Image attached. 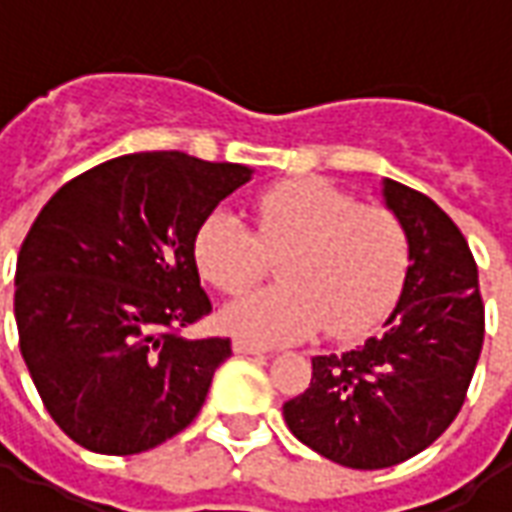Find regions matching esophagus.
I'll use <instances>...</instances> for the list:
<instances>
[{
	"label": "esophagus",
	"instance_id": "obj_1",
	"mask_svg": "<svg viewBox=\"0 0 512 512\" xmlns=\"http://www.w3.org/2000/svg\"><path fill=\"white\" fill-rule=\"evenodd\" d=\"M233 351L235 354H268L271 348L263 343H255V340H249V337H235Z\"/></svg>",
	"mask_w": 512,
	"mask_h": 512
}]
</instances>
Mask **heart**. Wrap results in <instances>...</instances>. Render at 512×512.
Masks as SVG:
<instances>
[{
    "mask_svg": "<svg viewBox=\"0 0 512 512\" xmlns=\"http://www.w3.org/2000/svg\"><path fill=\"white\" fill-rule=\"evenodd\" d=\"M282 255V285L246 293L222 312L224 326L255 340H299L326 326L332 337L373 329L395 304L408 268V235L395 213L356 205L321 178L277 183L257 197L255 230L227 208L194 235L200 274L222 293H244Z\"/></svg>",
    "mask_w": 512,
    "mask_h": 512,
    "instance_id": "b5f03b06",
    "label": "heart"
}]
</instances>
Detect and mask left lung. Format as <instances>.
<instances>
[{
	"label": "left lung",
	"mask_w": 512,
	"mask_h": 512,
	"mask_svg": "<svg viewBox=\"0 0 512 512\" xmlns=\"http://www.w3.org/2000/svg\"><path fill=\"white\" fill-rule=\"evenodd\" d=\"M384 200L408 235L397 307L365 345L315 356L310 386L282 406L301 444L348 469H386L439 439L485 337L477 263L458 224L397 180H384Z\"/></svg>",
	"instance_id": "8db88e82"
}]
</instances>
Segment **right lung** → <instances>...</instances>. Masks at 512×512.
Segmentation results:
<instances>
[{
    "label": "right lung",
    "instance_id": "right-lung-1",
    "mask_svg": "<svg viewBox=\"0 0 512 512\" xmlns=\"http://www.w3.org/2000/svg\"><path fill=\"white\" fill-rule=\"evenodd\" d=\"M252 169L178 150L68 180L16 263L21 356L51 419L84 450L136 455L200 414L230 340H186L211 312L194 235Z\"/></svg>",
    "mask_w": 512,
    "mask_h": 512
}]
</instances>
